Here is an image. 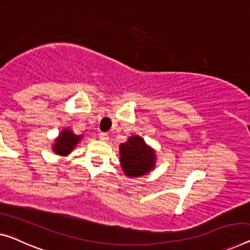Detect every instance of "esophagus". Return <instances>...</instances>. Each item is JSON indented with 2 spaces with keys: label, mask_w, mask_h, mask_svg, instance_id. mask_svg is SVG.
<instances>
[{
  "label": "esophagus",
  "mask_w": 250,
  "mask_h": 250,
  "mask_svg": "<svg viewBox=\"0 0 250 250\" xmlns=\"http://www.w3.org/2000/svg\"><path fill=\"white\" fill-rule=\"evenodd\" d=\"M99 138H100V140H102V141H107L109 140V135L105 132H100Z\"/></svg>",
  "instance_id": "obj_1"
}]
</instances>
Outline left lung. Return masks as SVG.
<instances>
[{
    "instance_id": "obj_1",
    "label": "left lung",
    "mask_w": 250,
    "mask_h": 250,
    "mask_svg": "<svg viewBox=\"0 0 250 250\" xmlns=\"http://www.w3.org/2000/svg\"><path fill=\"white\" fill-rule=\"evenodd\" d=\"M120 163L126 176L139 177L154 168L156 155L143 138L132 136L120 145Z\"/></svg>"
}]
</instances>
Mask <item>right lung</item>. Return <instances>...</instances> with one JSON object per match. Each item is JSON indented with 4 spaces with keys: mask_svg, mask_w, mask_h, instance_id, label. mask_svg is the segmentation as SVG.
<instances>
[{
    "mask_svg": "<svg viewBox=\"0 0 250 250\" xmlns=\"http://www.w3.org/2000/svg\"><path fill=\"white\" fill-rule=\"evenodd\" d=\"M82 139V136H77L70 129H65L59 133L57 139L53 145V150L57 155L66 156L75 148L78 141Z\"/></svg>",
    "mask_w": 250,
    "mask_h": 250,
    "instance_id": "right-lung-1",
    "label": "right lung"
}]
</instances>
